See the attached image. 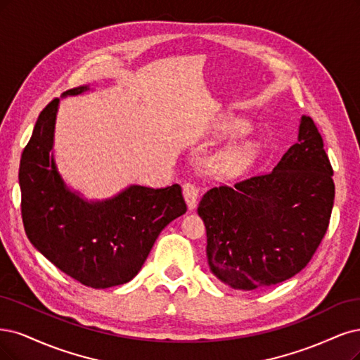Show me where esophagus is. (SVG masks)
<instances>
[{
    "mask_svg": "<svg viewBox=\"0 0 360 360\" xmlns=\"http://www.w3.org/2000/svg\"><path fill=\"white\" fill-rule=\"evenodd\" d=\"M183 196L184 201L188 204L191 210L196 207V200H198V188L193 183H184L183 184Z\"/></svg>",
    "mask_w": 360,
    "mask_h": 360,
    "instance_id": "1",
    "label": "esophagus"
}]
</instances>
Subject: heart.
<instances>
[{
	"instance_id": "b5f03b06",
	"label": "heart",
	"mask_w": 360,
	"mask_h": 360,
	"mask_svg": "<svg viewBox=\"0 0 360 360\" xmlns=\"http://www.w3.org/2000/svg\"><path fill=\"white\" fill-rule=\"evenodd\" d=\"M241 123H226L223 132L243 131ZM259 146L255 141H238L223 147L208 162V171L216 179H233L249 169L257 158Z\"/></svg>"
}]
</instances>
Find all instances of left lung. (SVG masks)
<instances>
[{
	"label": "left lung",
	"instance_id": "obj_1",
	"mask_svg": "<svg viewBox=\"0 0 360 360\" xmlns=\"http://www.w3.org/2000/svg\"><path fill=\"white\" fill-rule=\"evenodd\" d=\"M323 139L309 116L271 172L210 189L198 207L213 274L243 290L274 286L307 266L335 198Z\"/></svg>",
	"mask_w": 360,
	"mask_h": 360
}]
</instances>
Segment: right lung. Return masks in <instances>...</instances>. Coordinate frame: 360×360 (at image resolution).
I'll return each instance as SVG.
<instances>
[{
	"label": "right lung",
	"instance_id": "add662e5",
	"mask_svg": "<svg viewBox=\"0 0 360 360\" xmlns=\"http://www.w3.org/2000/svg\"><path fill=\"white\" fill-rule=\"evenodd\" d=\"M88 86L64 92L79 95ZM59 100L49 103L37 119L20 167V213L31 244L71 278L94 289L132 280L171 220L186 213L181 188L131 186L113 200L86 202L70 192L58 174L53 156Z\"/></svg>",
	"mask_w": 360,
	"mask_h": 360
}]
</instances>
